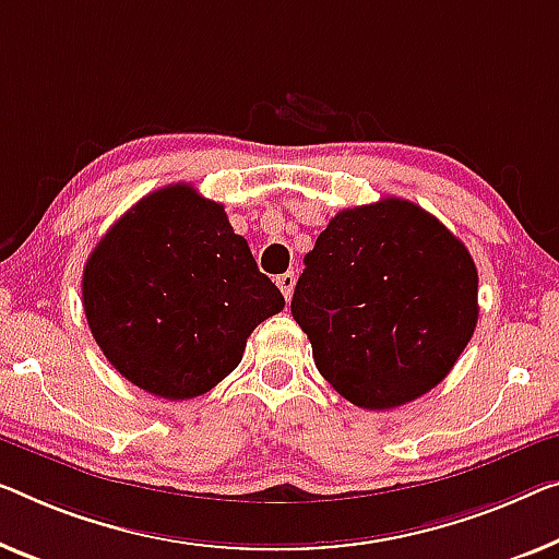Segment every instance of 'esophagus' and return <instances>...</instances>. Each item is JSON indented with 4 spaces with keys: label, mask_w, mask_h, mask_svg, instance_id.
<instances>
[{
    "label": "esophagus",
    "mask_w": 559,
    "mask_h": 559,
    "mask_svg": "<svg viewBox=\"0 0 559 559\" xmlns=\"http://www.w3.org/2000/svg\"><path fill=\"white\" fill-rule=\"evenodd\" d=\"M281 294L286 301H290V296H294V288H296V273H281V276L276 278Z\"/></svg>",
    "instance_id": "obj_1"
}]
</instances>
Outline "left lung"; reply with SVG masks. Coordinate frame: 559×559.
<instances>
[{"mask_svg":"<svg viewBox=\"0 0 559 559\" xmlns=\"http://www.w3.org/2000/svg\"><path fill=\"white\" fill-rule=\"evenodd\" d=\"M304 263L290 313L321 377L361 409H394L435 389L477 326V265L409 200L336 213Z\"/></svg>","mask_w":559,"mask_h":559,"instance_id":"1","label":"left lung"}]
</instances>
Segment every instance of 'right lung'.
<instances>
[{
    "mask_svg": "<svg viewBox=\"0 0 559 559\" xmlns=\"http://www.w3.org/2000/svg\"><path fill=\"white\" fill-rule=\"evenodd\" d=\"M82 306L124 379L180 402L221 384L253 329L286 301L223 205L178 182L105 233L82 273Z\"/></svg>",
    "mask_w": 559,
    "mask_h": 559,
    "instance_id": "add662e5",
    "label": "right lung"
}]
</instances>
